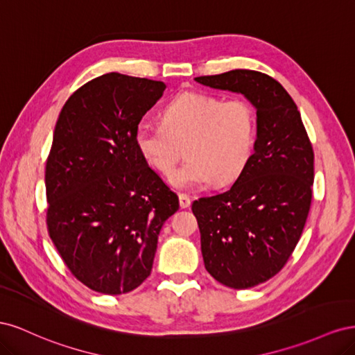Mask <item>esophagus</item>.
I'll return each instance as SVG.
<instances>
[{
  "label": "esophagus",
  "instance_id": "34e87169",
  "mask_svg": "<svg viewBox=\"0 0 355 355\" xmlns=\"http://www.w3.org/2000/svg\"><path fill=\"white\" fill-rule=\"evenodd\" d=\"M179 204L182 209H188L191 206V198L187 194H179Z\"/></svg>",
  "mask_w": 355,
  "mask_h": 355
}]
</instances>
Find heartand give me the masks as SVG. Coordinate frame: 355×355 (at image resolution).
Here are the masks:
<instances>
[{"mask_svg":"<svg viewBox=\"0 0 355 355\" xmlns=\"http://www.w3.org/2000/svg\"><path fill=\"white\" fill-rule=\"evenodd\" d=\"M139 154L168 178L183 146L189 158L171 176L179 189L228 184L244 170L254 144V115L243 99L223 101L210 93L178 94L161 111V123L142 120L136 127Z\"/></svg>","mask_w":355,"mask_h":355,"instance_id":"1","label":"heart"}]
</instances>
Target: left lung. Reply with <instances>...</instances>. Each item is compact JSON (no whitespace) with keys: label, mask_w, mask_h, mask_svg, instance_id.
Wrapping results in <instances>:
<instances>
[{"label":"left lung","mask_w":355,"mask_h":355,"mask_svg":"<svg viewBox=\"0 0 355 355\" xmlns=\"http://www.w3.org/2000/svg\"><path fill=\"white\" fill-rule=\"evenodd\" d=\"M196 81L241 93L256 110L253 154L237 180L192 202L209 274L231 288L254 287L282 270L302 235L313 198V146L296 103L270 75L234 69Z\"/></svg>","instance_id":"left-lung-1"}]
</instances>
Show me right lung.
<instances>
[{
  "label": "right lung",
  "mask_w": 355,
  "mask_h": 355,
  "mask_svg": "<svg viewBox=\"0 0 355 355\" xmlns=\"http://www.w3.org/2000/svg\"><path fill=\"white\" fill-rule=\"evenodd\" d=\"M166 84L101 75L63 105L46 166L47 228L84 286L121 295L151 274L179 198L139 154L135 133Z\"/></svg>",
  "instance_id": "obj_1"
}]
</instances>
